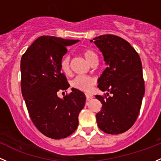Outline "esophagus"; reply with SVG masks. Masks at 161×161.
<instances>
[{"instance_id":"obj_1","label":"esophagus","mask_w":161,"mask_h":161,"mask_svg":"<svg viewBox=\"0 0 161 161\" xmlns=\"http://www.w3.org/2000/svg\"><path fill=\"white\" fill-rule=\"evenodd\" d=\"M86 99L89 100V99H92V98H93V95L92 94H89V93H86Z\"/></svg>"}]
</instances>
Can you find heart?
Segmentation results:
<instances>
[{"instance_id":"b5f03b06","label":"heart","mask_w":161,"mask_h":161,"mask_svg":"<svg viewBox=\"0 0 161 161\" xmlns=\"http://www.w3.org/2000/svg\"><path fill=\"white\" fill-rule=\"evenodd\" d=\"M82 55L89 63H92V62L96 59L97 56L94 51L92 49H85L82 52ZM59 68L61 71L66 75H69L70 73L71 67H70V58L69 56H63L59 61ZM72 86L75 89L80 90L83 92H89L91 90L92 87L94 86L95 80L92 77L88 76V75H77L73 80L72 81Z\"/></svg>"}]
</instances>
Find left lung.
<instances>
[{
	"instance_id": "8db88e82",
	"label": "left lung",
	"mask_w": 161,
	"mask_h": 161,
	"mask_svg": "<svg viewBox=\"0 0 161 161\" xmlns=\"http://www.w3.org/2000/svg\"><path fill=\"white\" fill-rule=\"evenodd\" d=\"M93 40L107 65L98 87L107 92V96L112 94L108 97L95 95L102 104V110L96 114L98 126L107 134L124 133L138 117L144 94L140 56L128 41L115 35H101Z\"/></svg>"
}]
</instances>
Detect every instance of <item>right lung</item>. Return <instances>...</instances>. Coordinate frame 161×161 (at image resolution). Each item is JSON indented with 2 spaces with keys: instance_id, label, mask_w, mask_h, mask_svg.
I'll return each mask as SVG.
<instances>
[{
  "instance_id": "1",
  "label": "right lung",
  "mask_w": 161,
  "mask_h": 161,
  "mask_svg": "<svg viewBox=\"0 0 161 161\" xmlns=\"http://www.w3.org/2000/svg\"><path fill=\"white\" fill-rule=\"evenodd\" d=\"M78 41L41 36L21 58V92L30 117L43 135L53 139L65 138L76 130L86 103V95L76 89L63 98L57 95L69 87L59 61L67 53V46Z\"/></svg>"
}]
</instances>
